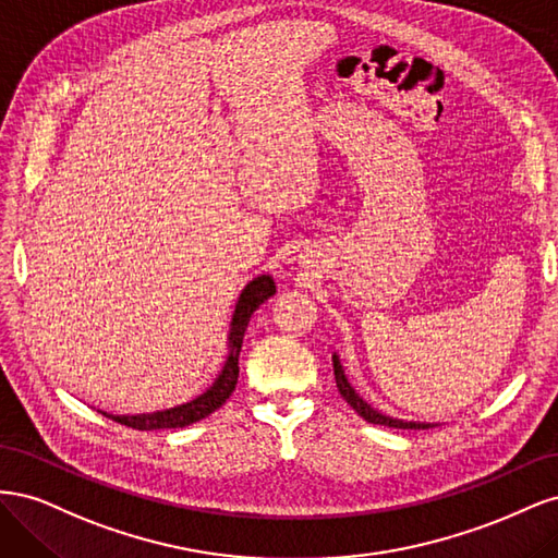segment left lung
<instances>
[{
    "label": "left lung",
    "mask_w": 558,
    "mask_h": 558,
    "mask_svg": "<svg viewBox=\"0 0 558 558\" xmlns=\"http://www.w3.org/2000/svg\"><path fill=\"white\" fill-rule=\"evenodd\" d=\"M332 367H335V381H337V388H340V396L351 404L353 410H356L359 416H363L367 424H377V426H388V428H412V430H418V428H428V424H418V421H402V418H393V416H386L381 414L379 410L369 408V404L353 391V386L349 384V379L344 377V369H342V363L340 359H337V353H332Z\"/></svg>",
    "instance_id": "1"
}]
</instances>
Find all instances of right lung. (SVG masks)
Returning a JSON list of instances; mask_svg holds the SVG:
<instances>
[{"label":"right lung","mask_w":558,"mask_h":558,"mask_svg":"<svg viewBox=\"0 0 558 558\" xmlns=\"http://www.w3.org/2000/svg\"><path fill=\"white\" fill-rule=\"evenodd\" d=\"M275 293H277V286H275V279L269 275H260V277H256L244 286V291L238 300V305H234V314H232V320H230L226 363L221 367V373L216 375V379L211 381V386L207 388L205 393H199V396H195L193 400L183 402V404H177V408L150 412V414H132V416L130 414L116 416V414H107V412H102V414L118 421V424L134 428V430H160V428L191 426V424H195V421L205 418L211 412H216L232 396L234 384H238L240 351H242V342H244V332H246L248 320H251L253 312H256L263 305V302L267 298H272Z\"/></svg>","instance_id":"add662e5"}]
</instances>
